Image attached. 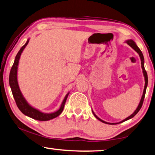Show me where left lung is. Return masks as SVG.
Wrapping results in <instances>:
<instances>
[{"mask_svg":"<svg viewBox=\"0 0 155 155\" xmlns=\"http://www.w3.org/2000/svg\"><path fill=\"white\" fill-rule=\"evenodd\" d=\"M126 43H127L131 47L132 49H134V50H135L136 52L138 54L139 57L140 58V61H141V68H142V70H143V75H144V78H145V87H144V89H143V95H142V97H141V99L140 101V103H139V104L138 105V107H136V109L135 110V111L133 113L131 114V115L128 117L126 119H124V120H123L122 121H121L120 122H116V123H110V122H105V121L102 120L101 119H100L98 117L96 116V115L95 113H94V111L92 110V113L94 114V115L96 117V119H98V120L101 121V122L105 123V124H120V123H122L123 122H124V121H127L128 120H130V119H131L132 117H134V116H135L136 114L138 113V111L140 110L141 107H142V105H143V101H144V98H145V92H146V89H147V83H148V78H147V74L146 71H145V66H144V57H143V53L142 51H140V49L138 48V47L136 45V43L133 40L130 39V40H127L125 41Z\"/></svg>","mask_w":155,"mask_h":155,"instance_id":"1","label":"left lung"}]
</instances>
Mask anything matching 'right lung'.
Wrapping results in <instances>:
<instances>
[{
  "label": "right lung",
  "mask_w": 155,
  "mask_h": 155,
  "mask_svg": "<svg viewBox=\"0 0 155 155\" xmlns=\"http://www.w3.org/2000/svg\"><path fill=\"white\" fill-rule=\"evenodd\" d=\"M29 40L30 39H28L25 45L20 49V50L18 51L16 57H15L14 64H13V66L12 67V68H11L10 73L9 83H10V86L11 90H12V95L14 96V98L15 100V102H16L17 104L18 108L20 110V111H21L22 113L24 114V115L26 116L29 117L34 119V120L39 121H48L57 117V116H59L60 114L62 113L64 107V105L66 104V99L67 98H68V96L70 92H68L66 94V96H65L59 109L57 111L53 112V113H42V112L39 110L38 109H36L35 108V107H33V106H31V105L27 102V101H26V98L24 97L23 94H22L21 90H20L19 84H18L17 70L20 57H21L22 51H24L26 45H28Z\"/></svg>",
  "instance_id": "right-lung-1"
}]
</instances>
